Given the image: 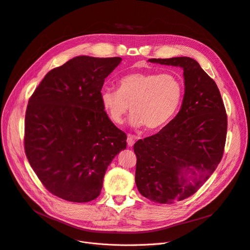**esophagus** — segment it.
Masks as SVG:
<instances>
[{"label":"esophagus","mask_w":250,"mask_h":250,"mask_svg":"<svg viewBox=\"0 0 250 250\" xmlns=\"http://www.w3.org/2000/svg\"><path fill=\"white\" fill-rule=\"evenodd\" d=\"M135 142V137L131 134H128V137H127V145L128 146H133Z\"/></svg>","instance_id":"1"}]
</instances>
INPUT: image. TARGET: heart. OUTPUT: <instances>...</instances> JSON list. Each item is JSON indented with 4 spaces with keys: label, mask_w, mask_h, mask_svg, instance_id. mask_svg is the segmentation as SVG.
<instances>
[{
    "label": "heart",
    "mask_w": 250,
    "mask_h": 250,
    "mask_svg": "<svg viewBox=\"0 0 250 250\" xmlns=\"http://www.w3.org/2000/svg\"><path fill=\"white\" fill-rule=\"evenodd\" d=\"M183 94L182 80L173 73L135 72L119 79L118 90L104 88L101 101L113 123L122 124L131 108V125L154 131L174 118Z\"/></svg>",
    "instance_id": "b5f03b06"
}]
</instances>
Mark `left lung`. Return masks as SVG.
<instances>
[{"label": "left lung", "instance_id": "8db88e82", "mask_svg": "<svg viewBox=\"0 0 250 250\" xmlns=\"http://www.w3.org/2000/svg\"><path fill=\"white\" fill-rule=\"evenodd\" d=\"M148 61L184 71L179 113L160 132L133 146L138 191L153 203L170 205L194 194L217 169L227 136V114L216 82L193 59Z\"/></svg>", "mask_w": 250, "mask_h": 250}]
</instances>
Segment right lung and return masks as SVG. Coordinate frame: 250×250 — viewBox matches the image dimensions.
I'll return each instance as SVG.
<instances>
[{"instance_id":"right-lung-1","label":"right lung","mask_w":250,"mask_h":250,"mask_svg":"<svg viewBox=\"0 0 250 250\" xmlns=\"http://www.w3.org/2000/svg\"><path fill=\"white\" fill-rule=\"evenodd\" d=\"M120 57L79 56L52 69L25 114L26 158L46 190L73 203L96 199L127 135L104 112L101 90Z\"/></svg>"}]
</instances>
